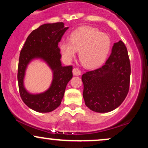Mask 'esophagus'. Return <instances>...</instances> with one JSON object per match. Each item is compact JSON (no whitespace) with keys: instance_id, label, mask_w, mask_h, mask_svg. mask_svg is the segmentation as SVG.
Returning a JSON list of instances; mask_svg holds the SVG:
<instances>
[{"instance_id":"obj_1","label":"esophagus","mask_w":148,"mask_h":148,"mask_svg":"<svg viewBox=\"0 0 148 148\" xmlns=\"http://www.w3.org/2000/svg\"><path fill=\"white\" fill-rule=\"evenodd\" d=\"M72 72H73V74H74V76H79L80 74H81V70L78 68L73 69Z\"/></svg>"}]
</instances>
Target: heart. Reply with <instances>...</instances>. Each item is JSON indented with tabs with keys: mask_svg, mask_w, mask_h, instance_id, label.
Returning <instances> with one entry per match:
<instances>
[{
	"mask_svg": "<svg viewBox=\"0 0 148 148\" xmlns=\"http://www.w3.org/2000/svg\"><path fill=\"white\" fill-rule=\"evenodd\" d=\"M110 37L97 28L84 26L70 35V41L62 40L60 49L64 60L71 61L79 51L81 63L87 68H96L106 60L111 49Z\"/></svg>",
	"mask_w": 148,
	"mask_h": 148,
	"instance_id": "1",
	"label": "heart"
}]
</instances>
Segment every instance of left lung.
Returning <instances> with one entry per match:
<instances>
[{
	"mask_svg": "<svg viewBox=\"0 0 148 148\" xmlns=\"http://www.w3.org/2000/svg\"><path fill=\"white\" fill-rule=\"evenodd\" d=\"M130 74L127 47L120 40L114 43L102 67L82 75L86 106L97 113H107L118 108L128 94Z\"/></svg>",
	"mask_w": 148,
	"mask_h": 148,
	"instance_id": "8db88e82",
	"label": "left lung"
}]
</instances>
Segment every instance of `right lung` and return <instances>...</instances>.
<instances>
[{
	"mask_svg": "<svg viewBox=\"0 0 148 148\" xmlns=\"http://www.w3.org/2000/svg\"><path fill=\"white\" fill-rule=\"evenodd\" d=\"M68 28L62 22L40 25L28 35L20 52L17 74L20 96L30 108L39 113H49L60 106L67 84L72 78V66H62L58 46ZM35 59L47 64L53 72V79L48 90L31 94L25 88L23 81L27 67Z\"/></svg>",
	"mask_w": 148,
	"mask_h": 148,
	"instance_id": "obj_1",
	"label": "right lung"
}]
</instances>
